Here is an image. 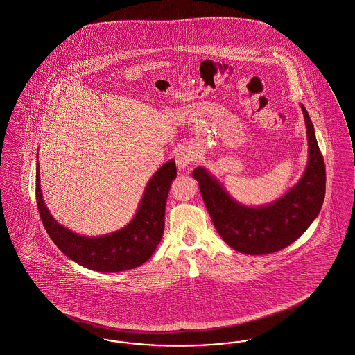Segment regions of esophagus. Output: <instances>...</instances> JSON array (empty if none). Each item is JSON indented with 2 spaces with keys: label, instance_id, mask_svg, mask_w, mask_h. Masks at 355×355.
I'll list each match as a JSON object with an SVG mask.
<instances>
[{
  "label": "esophagus",
  "instance_id": "obj_1",
  "mask_svg": "<svg viewBox=\"0 0 355 355\" xmlns=\"http://www.w3.org/2000/svg\"><path fill=\"white\" fill-rule=\"evenodd\" d=\"M194 159V152L190 148L180 149L175 155V162L180 169H186Z\"/></svg>",
  "mask_w": 355,
  "mask_h": 355
}]
</instances>
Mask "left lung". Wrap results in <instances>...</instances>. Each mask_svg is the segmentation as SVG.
Returning a JSON list of instances; mask_svg holds the SVG:
<instances>
[{"instance_id":"8db88e82","label":"left lung","mask_w":355,"mask_h":355,"mask_svg":"<svg viewBox=\"0 0 355 355\" xmlns=\"http://www.w3.org/2000/svg\"><path fill=\"white\" fill-rule=\"evenodd\" d=\"M309 142V161L302 178L274 202L250 207L233 200L203 168L193 171L205 206L222 239L236 252L263 255L285 249L304 234L321 211L326 169L313 122L301 105Z\"/></svg>"}]
</instances>
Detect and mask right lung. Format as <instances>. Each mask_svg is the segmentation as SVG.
<instances>
[{
  "mask_svg": "<svg viewBox=\"0 0 355 355\" xmlns=\"http://www.w3.org/2000/svg\"><path fill=\"white\" fill-rule=\"evenodd\" d=\"M175 177V162L170 159L153 174L144 191L135 218L125 227L106 236H84L69 230L51 217L42 198L40 164L37 162L35 200L38 213L51 241L76 263L101 272L135 269L152 257L161 242L165 227L166 200L170 186Z\"/></svg>",
  "mask_w": 355,
  "mask_h": 355,
  "instance_id": "obj_1",
  "label": "right lung"
}]
</instances>
